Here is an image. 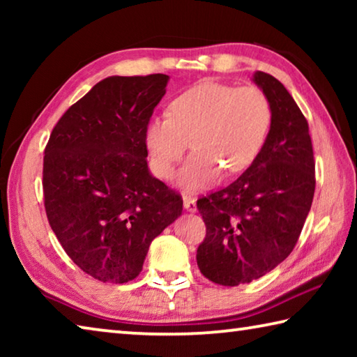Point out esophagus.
<instances>
[{
	"instance_id": "34e87169",
	"label": "esophagus",
	"mask_w": 357,
	"mask_h": 357,
	"mask_svg": "<svg viewBox=\"0 0 357 357\" xmlns=\"http://www.w3.org/2000/svg\"><path fill=\"white\" fill-rule=\"evenodd\" d=\"M184 208L189 211V213H195L197 211V202L195 198H190V197H184Z\"/></svg>"
}]
</instances>
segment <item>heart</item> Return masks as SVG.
<instances>
[{
  "instance_id": "b5f03b06",
  "label": "heart",
  "mask_w": 357,
  "mask_h": 357,
  "mask_svg": "<svg viewBox=\"0 0 357 357\" xmlns=\"http://www.w3.org/2000/svg\"><path fill=\"white\" fill-rule=\"evenodd\" d=\"M271 124L273 110L259 88L206 82L178 96L168 116L151 119L144 137L160 178L173 176L192 142L195 151L179 173V184L202 190L223 170H247L261 153Z\"/></svg>"
}]
</instances>
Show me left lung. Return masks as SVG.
Returning a JSON list of instances; mask_svg holds the SVG:
<instances>
[{"label": "left lung", "mask_w": 357, "mask_h": 357, "mask_svg": "<svg viewBox=\"0 0 357 357\" xmlns=\"http://www.w3.org/2000/svg\"><path fill=\"white\" fill-rule=\"evenodd\" d=\"M253 82L273 110L261 153L234 183L197 202L206 225L197 264L223 287L257 280L293 252L315 193L305 116L275 77L258 70Z\"/></svg>", "instance_id": "1"}]
</instances>
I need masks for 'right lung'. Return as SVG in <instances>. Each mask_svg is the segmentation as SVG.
I'll use <instances>...</instances> for the list:
<instances>
[{"instance_id":"1","label":"right lung","mask_w":357,"mask_h":357,"mask_svg":"<svg viewBox=\"0 0 357 357\" xmlns=\"http://www.w3.org/2000/svg\"><path fill=\"white\" fill-rule=\"evenodd\" d=\"M168 78H104L59 118L45 146L48 223L72 261L100 282L134 280L153 239L183 213V198L146 162V126Z\"/></svg>"}]
</instances>
